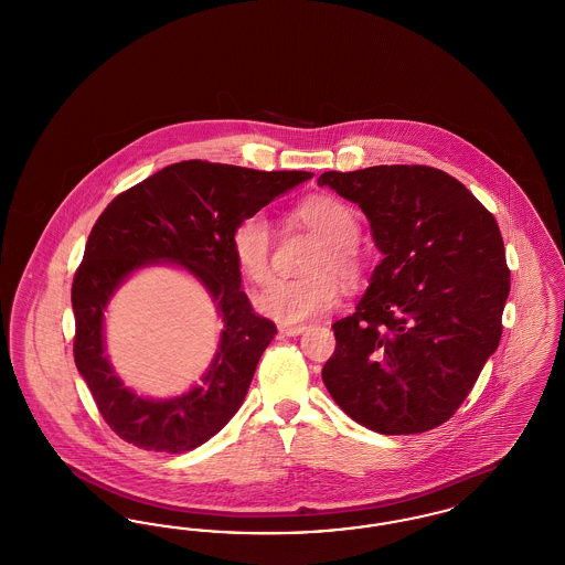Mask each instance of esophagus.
Listing matches in <instances>:
<instances>
[{
    "mask_svg": "<svg viewBox=\"0 0 565 565\" xmlns=\"http://www.w3.org/2000/svg\"><path fill=\"white\" fill-rule=\"evenodd\" d=\"M279 332H281V334H286V337H298L300 332H305V326H302V323H298V326L281 323V326H279Z\"/></svg>",
    "mask_w": 565,
    "mask_h": 565,
    "instance_id": "obj_1",
    "label": "esophagus"
}]
</instances>
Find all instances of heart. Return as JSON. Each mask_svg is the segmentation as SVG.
<instances>
[{
    "label": "heart",
    "mask_w": 565,
    "mask_h": 565,
    "mask_svg": "<svg viewBox=\"0 0 565 565\" xmlns=\"http://www.w3.org/2000/svg\"><path fill=\"white\" fill-rule=\"evenodd\" d=\"M295 217L311 231L320 247L316 249L309 277L273 279L254 296L256 309L270 320L298 323L328 311L339 298V281L355 279L362 269L355 242L360 237V217L348 203L334 196H311L295 210ZM233 256L243 275L252 281H265L270 269L273 226L265 212L243 215L233 231Z\"/></svg>",
    "instance_id": "1"
}]
</instances>
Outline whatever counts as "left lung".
I'll return each mask as SVG.
<instances>
[{
	"mask_svg": "<svg viewBox=\"0 0 565 565\" xmlns=\"http://www.w3.org/2000/svg\"><path fill=\"white\" fill-rule=\"evenodd\" d=\"M355 203L383 260L355 311L332 323L326 390L379 434L445 424L498 350L511 292L495 217L449 173L424 164L326 171Z\"/></svg>",
	"mask_w": 565,
	"mask_h": 565,
	"instance_id": "left-lung-1",
	"label": "left lung"
}]
</instances>
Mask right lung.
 Listing matches in <instances>:
<instances>
[{"instance_id":"obj_1","label":"right lung","mask_w":565,"mask_h":565,"mask_svg":"<svg viewBox=\"0 0 565 565\" xmlns=\"http://www.w3.org/2000/svg\"><path fill=\"white\" fill-rule=\"evenodd\" d=\"M309 171H256L220 162L169 164L118 194L95 222L72 286L74 360L106 424L146 451L184 454L207 443L239 411L275 323L254 313L233 256L243 215L311 180ZM186 269L215 300L223 322L213 364L173 399L141 397L124 385L105 353V311L137 269Z\"/></svg>"}]
</instances>
